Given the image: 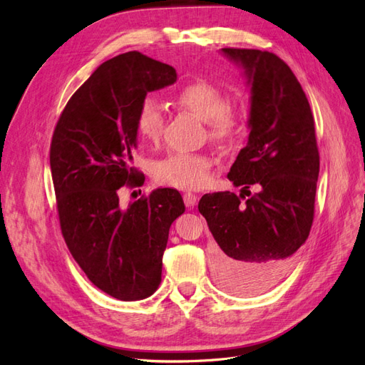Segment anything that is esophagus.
Segmentation results:
<instances>
[{
	"label": "esophagus",
	"mask_w": 365,
	"mask_h": 365,
	"mask_svg": "<svg viewBox=\"0 0 365 365\" xmlns=\"http://www.w3.org/2000/svg\"><path fill=\"white\" fill-rule=\"evenodd\" d=\"M184 204L187 205V207H195L196 204H197V195H195V193H190V192H187V193H184Z\"/></svg>",
	"instance_id": "esophagus-1"
}]
</instances>
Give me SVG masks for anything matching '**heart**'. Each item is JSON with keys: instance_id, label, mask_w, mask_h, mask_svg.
Segmentation results:
<instances>
[{"instance_id": "obj_1", "label": "heart", "mask_w": 365, "mask_h": 365, "mask_svg": "<svg viewBox=\"0 0 365 365\" xmlns=\"http://www.w3.org/2000/svg\"><path fill=\"white\" fill-rule=\"evenodd\" d=\"M187 113L205 121L208 138L220 148H228L244 129L242 111L228 103L227 93L215 82L197 77L182 86L173 97ZM135 130L143 143L157 146L164 132V115L153 98H145L137 109ZM210 160L201 153H170L155 164L153 176L161 185L181 190H196L207 182Z\"/></svg>"}]
</instances>
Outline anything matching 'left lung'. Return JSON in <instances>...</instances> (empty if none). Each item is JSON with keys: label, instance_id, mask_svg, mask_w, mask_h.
<instances>
[{"label": "left lung", "instance_id": "1", "mask_svg": "<svg viewBox=\"0 0 365 365\" xmlns=\"http://www.w3.org/2000/svg\"><path fill=\"white\" fill-rule=\"evenodd\" d=\"M222 51L245 68L251 83L248 145L228 173L244 189L239 196L207 193L197 208L217 244L213 257L220 286L256 295L284 277L309 236L319 153L311 106L286 62L262 50ZM251 185L261 192L252 195Z\"/></svg>", "mask_w": 365, "mask_h": 365}]
</instances>
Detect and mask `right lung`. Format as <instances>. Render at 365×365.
<instances>
[{
    "mask_svg": "<svg viewBox=\"0 0 365 365\" xmlns=\"http://www.w3.org/2000/svg\"><path fill=\"white\" fill-rule=\"evenodd\" d=\"M176 81L168 63L129 51L103 62L77 90L54 128L51 178L62 236L90 282L123 302L158 289L178 190L158 189L120 205L121 187L145 182L132 168L135 114L146 94Z\"/></svg>",
    "mask_w": 365,
    "mask_h": 365,
    "instance_id": "obj_1",
    "label": "right lung"
}]
</instances>
